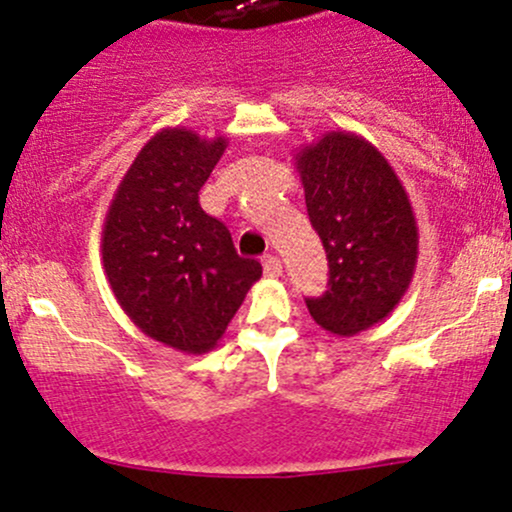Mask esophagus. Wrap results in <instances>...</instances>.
I'll list each match as a JSON object with an SVG mask.
<instances>
[{"label": "esophagus", "mask_w": 512, "mask_h": 512, "mask_svg": "<svg viewBox=\"0 0 512 512\" xmlns=\"http://www.w3.org/2000/svg\"><path fill=\"white\" fill-rule=\"evenodd\" d=\"M261 263H263V271H266V275H271V278H278V275H283V261H280L278 256L266 254L261 258Z\"/></svg>", "instance_id": "obj_1"}]
</instances>
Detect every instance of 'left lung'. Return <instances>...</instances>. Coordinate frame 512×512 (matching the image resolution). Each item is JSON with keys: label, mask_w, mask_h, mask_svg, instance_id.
Segmentation results:
<instances>
[{"label": "left lung", "mask_w": 512, "mask_h": 512, "mask_svg": "<svg viewBox=\"0 0 512 512\" xmlns=\"http://www.w3.org/2000/svg\"><path fill=\"white\" fill-rule=\"evenodd\" d=\"M295 166L329 258V290L307 297V309L324 331L355 336L409 290L418 261L411 200L380 149L355 132H326L297 149Z\"/></svg>", "instance_id": "1"}]
</instances>
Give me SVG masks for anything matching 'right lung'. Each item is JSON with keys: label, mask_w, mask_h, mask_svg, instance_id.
I'll use <instances>...</instances> for the list:
<instances>
[{"label": "right lung", "mask_w": 512, "mask_h": 512, "mask_svg": "<svg viewBox=\"0 0 512 512\" xmlns=\"http://www.w3.org/2000/svg\"><path fill=\"white\" fill-rule=\"evenodd\" d=\"M225 149L227 137L159 130L120 181L101 232L103 273L120 309L149 338L191 355L217 346L263 273L198 203Z\"/></svg>", "instance_id": "obj_1"}]
</instances>
